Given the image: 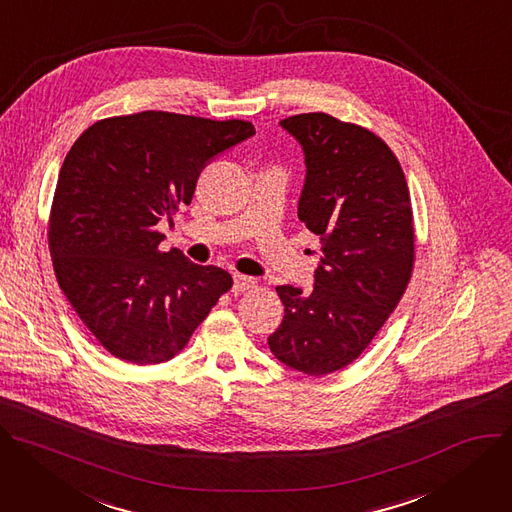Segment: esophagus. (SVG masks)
Masks as SVG:
<instances>
[{
	"label": "esophagus",
	"instance_id": "obj_1",
	"mask_svg": "<svg viewBox=\"0 0 512 512\" xmlns=\"http://www.w3.org/2000/svg\"><path fill=\"white\" fill-rule=\"evenodd\" d=\"M256 285V280L250 278V276H244V274H234V293H242V291H248Z\"/></svg>",
	"mask_w": 512,
	"mask_h": 512
}]
</instances>
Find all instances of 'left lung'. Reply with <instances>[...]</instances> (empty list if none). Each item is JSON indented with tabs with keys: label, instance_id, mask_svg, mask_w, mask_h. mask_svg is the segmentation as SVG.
<instances>
[{
	"label": "left lung",
	"instance_id": "obj_1",
	"mask_svg": "<svg viewBox=\"0 0 512 512\" xmlns=\"http://www.w3.org/2000/svg\"><path fill=\"white\" fill-rule=\"evenodd\" d=\"M305 156L297 215L321 242L313 289L280 285L285 317L270 352L323 376L354 362L399 305L413 270L409 187L392 150L372 132L327 113L280 122Z\"/></svg>",
	"mask_w": 512,
	"mask_h": 512
}]
</instances>
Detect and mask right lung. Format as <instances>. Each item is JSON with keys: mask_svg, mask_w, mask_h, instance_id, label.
<instances>
[{"mask_svg": "<svg viewBox=\"0 0 512 512\" xmlns=\"http://www.w3.org/2000/svg\"><path fill=\"white\" fill-rule=\"evenodd\" d=\"M256 134L250 122L142 111L87 128L52 201L48 246L69 303L116 358L158 364L185 348L232 276L160 252L158 221L189 205L201 170Z\"/></svg>", "mask_w": 512, "mask_h": 512, "instance_id": "1", "label": "right lung"}]
</instances>
